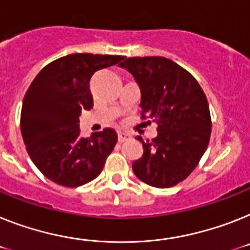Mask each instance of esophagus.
Listing matches in <instances>:
<instances>
[{"label": "esophagus", "mask_w": 250, "mask_h": 250, "mask_svg": "<svg viewBox=\"0 0 250 250\" xmlns=\"http://www.w3.org/2000/svg\"><path fill=\"white\" fill-rule=\"evenodd\" d=\"M129 138V136L127 133H123V132H119L118 133V141L119 142H125Z\"/></svg>", "instance_id": "obj_1"}]
</instances>
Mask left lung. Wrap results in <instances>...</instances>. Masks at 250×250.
Returning a JSON list of instances; mask_svg holds the SVG:
<instances>
[{
	"label": "left lung",
	"mask_w": 250,
	"mask_h": 250,
	"mask_svg": "<svg viewBox=\"0 0 250 250\" xmlns=\"http://www.w3.org/2000/svg\"><path fill=\"white\" fill-rule=\"evenodd\" d=\"M141 89V118L157 125V136L142 142L132 169L144 183L169 188L198 165L211 136L208 103L197 80L165 57H129L119 64Z\"/></svg>",
	"instance_id": "obj_1"
}]
</instances>
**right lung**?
<instances>
[{
	"mask_svg": "<svg viewBox=\"0 0 250 250\" xmlns=\"http://www.w3.org/2000/svg\"><path fill=\"white\" fill-rule=\"evenodd\" d=\"M122 60L112 54H68L48 63L29 86L20 118L22 140L35 167L54 183L73 188L102 173L117 132L105 128L80 137L79 117L94 105V73Z\"/></svg>",
	"mask_w": 250,
	"mask_h": 250,
	"instance_id": "add662e5",
	"label": "right lung"
}]
</instances>
